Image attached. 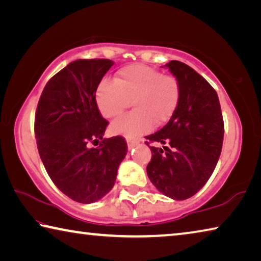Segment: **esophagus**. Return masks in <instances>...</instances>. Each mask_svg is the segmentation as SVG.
<instances>
[{
    "label": "esophagus",
    "instance_id": "esophagus-1",
    "mask_svg": "<svg viewBox=\"0 0 261 261\" xmlns=\"http://www.w3.org/2000/svg\"><path fill=\"white\" fill-rule=\"evenodd\" d=\"M126 143H127V148L132 149L134 147H136L137 145L139 144L138 140H135V139H126Z\"/></svg>",
    "mask_w": 261,
    "mask_h": 261
}]
</instances>
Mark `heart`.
<instances>
[{"label":"heart","mask_w":261,"mask_h":261,"mask_svg":"<svg viewBox=\"0 0 261 261\" xmlns=\"http://www.w3.org/2000/svg\"><path fill=\"white\" fill-rule=\"evenodd\" d=\"M180 98L178 79L144 64H131L120 69L114 82H100L95 101L102 116L115 118L134 103V112L115 121L113 135L137 139L161 126L174 116Z\"/></svg>","instance_id":"1"}]
</instances>
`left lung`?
<instances>
[{"instance_id": "left-lung-1", "label": "left lung", "mask_w": 261, "mask_h": 261, "mask_svg": "<svg viewBox=\"0 0 261 261\" xmlns=\"http://www.w3.org/2000/svg\"><path fill=\"white\" fill-rule=\"evenodd\" d=\"M178 79L180 98L174 116L161 130L145 138L149 147L148 178L175 200L192 197L213 174L222 149L224 124L218 94L199 73L179 61L166 64ZM149 146V145H148Z\"/></svg>"}]
</instances>
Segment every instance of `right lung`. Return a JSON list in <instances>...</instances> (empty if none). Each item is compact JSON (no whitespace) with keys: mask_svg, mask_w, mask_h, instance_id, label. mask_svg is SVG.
Masks as SVG:
<instances>
[{"mask_svg":"<svg viewBox=\"0 0 261 261\" xmlns=\"http://www.w3.org/2000/svg\"><path fill=\"white\" fill-rule=\"evenodd\" d=\"M112 65L106 59L69 63L48 81L35 112L37 146L48 175L82 204L98 201L113 189L127 152L121 136L102 139L108 121L95 101L96 87ZM95 142L99 146L92 148Z\"/></svg>","mask_w":261,"mask_h":261,"instance_id":"1","label":"right lung"}]
</instances>
